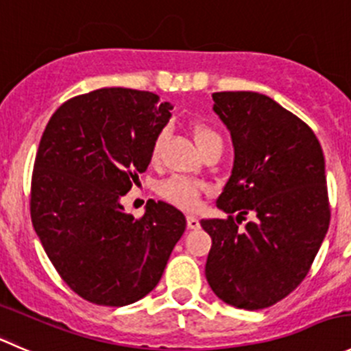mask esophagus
<instances>
[{
	"mask_svg": "<svg viewBox=\"0 0 351 351\" xmlns=\"http://www.w3.org/2000/svg\"><path fill=\"white\" fill-rule=\"evenodd\" d=\"M186 221H187V228H191V230H196V228L201 227L199 218L194 217V215H187Z\"/></svg>",
	"mask_w": 351,
	"mask_h": 351,
	"instance_id": "esophagus-1",
	"label": "esophagus"
}]
</instances>
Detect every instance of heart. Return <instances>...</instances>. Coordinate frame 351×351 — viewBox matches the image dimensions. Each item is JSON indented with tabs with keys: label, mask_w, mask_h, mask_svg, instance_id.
<instances>
[{
	"label": "heart",
	"mask_w": 351,
	"mask_h": 351,
	"mask_svg": "<svg viewBox=\"0 0 351 351\" xmlns=\"http://www.w3.org/2000/svg\"><path fill=\"white\" fill-rule=\"evenodd\" d=\"M191 131H193V136L196 140L197 147L201 152L208 150L210 147L215 145H221V138L217 131L211 126L204 123H193L191 124ZM167 133L165 130L158 131L155 134L154 141H152L150 148V158L152 162H157L160 158L162 147H164V141ZM204 184L199 180L187 179L182 176H172L167 179L160 180L157 184V193L162 199H165L167 203L174 204L177 208H182V210H196L201 204V196L204 193Z\"/></svg>",
	"instance_id": "heart-1"
}]
</instances>
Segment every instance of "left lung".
Masks as SVG:
<instances>
[{
  "instance_id": "1",
  "label": "left lung",
  "mask_w": 351,
  "mask_h": 351,
  "mask_svg": "<svg viewBox=\"0 0 351 351\" xmlns=\"http://www.w3.org/2000/svg\"><path fill=\"white\" fill-rule=\"evenodd\" d=\"M211 97L230 130L235 162L217 199L228 217L201 220L211 237L204 271L218 298L258 311L304 282L324 241L331 220L324 155L314 131L269 97ZM249 213L253 220L241 228Z\"/></svg>"
}]
</instances>
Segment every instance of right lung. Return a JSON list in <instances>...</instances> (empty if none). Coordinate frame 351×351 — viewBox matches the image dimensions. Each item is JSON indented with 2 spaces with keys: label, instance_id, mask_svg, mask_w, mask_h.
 I'll use <instances>...</instances> for the list:
<instances>
[{
  "label": "right lung",
  "instance_id": "add662e5",
  "mask_svg": "<svg viewBox=\"0 0 351 351\" xmlns=\"http://www.w3.org/2000/svg\"><path fill=\"white\" fill-rule=\"evenodd\" d=\"M171 104L152 92L99 88L51 116L34 162L30 217L62 282L97 305L133 304L160 282L186 218L150 199L143 217L121 197L150 164Z\"/></svg>",
  "mask_w": 351,
  "mask_h": 351
}]
</instances>
